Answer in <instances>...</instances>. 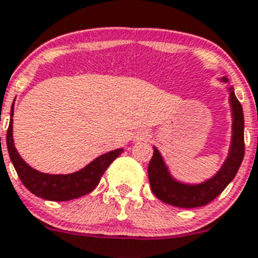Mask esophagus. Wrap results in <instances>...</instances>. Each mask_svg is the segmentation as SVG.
Segmentation results:
<instances>
[{"instance_id":"1","label":"esophagus","mask_w":258,"mask_h":258,"mask_svg":"<svg viewBox=\"0 0 258 258\" xmlns=\"http://www.w3.org/2000/svg\"><path fill=\"white\" fill-rule=\"evenodd\" d=\"M143 137H148V135H146V134H144V136Z\"/></svg>"}]
</instances>
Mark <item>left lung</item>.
<instances>
[{"instance_id":"8db88e82","label":"left lung","mask_w":258,"mask_h":258,"mask_svg":"<svg viewBox=\"0 0 258 258\" xmlns=\"http://www.w3.org/2000/svg\"><path fill=\"white\" fill-rule=\"evenodd\" d=\"M221 81L227 83L228 80L223 78ZM228 90L233 117L232 143L224 164L215 175L202 183H183L173 178L162 154L154 146V154L149 163L148 174L151 191L160 201L177 208L191 209L205 206L216 199L235 177L244 156V117L242 105L238 102L232 86L228 88Z\"/></svg>"}]
</instances>
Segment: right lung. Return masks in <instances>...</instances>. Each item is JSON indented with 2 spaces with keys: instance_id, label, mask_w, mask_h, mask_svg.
I'll return each instance as SVG.
<instances>
[{
  "instance_id": "right-lung-1",
  "label": "right lung",
  "mask_w": 258,
  "mask_h": 258,
  "mask_svg": "<svg viewBox=\"0 0 258 258\" xmlns=\"http://www.w3.org/2000/svg\"><path fill=\"white\" fill-rule=\"evenodd\" d=\"M13 117H14V103L10 114V124L6 135L7 150L14 168L18 173L19 178L24 186L35 196L42 197L49 201H69V200L78 199V197L88 195L93 191L100 178L104 174L107 168L112 164L114 159L121 155L123 149L105 153L103 155L94 159L83 169L70 174H48L35 170L23 158L19 155L13 139Z\"/></svg>"
}]
</instances>
